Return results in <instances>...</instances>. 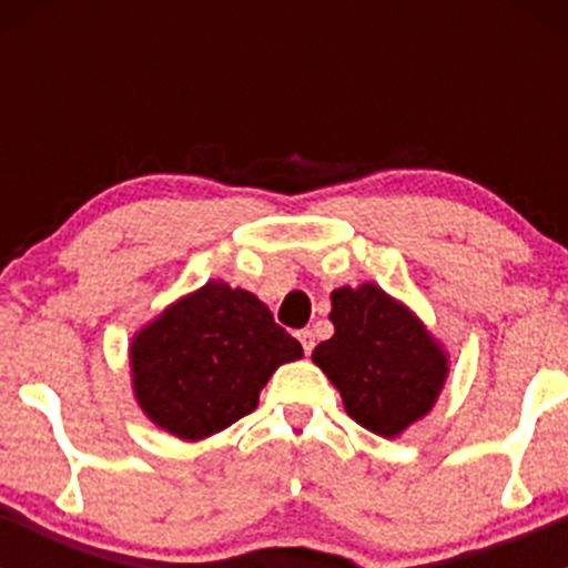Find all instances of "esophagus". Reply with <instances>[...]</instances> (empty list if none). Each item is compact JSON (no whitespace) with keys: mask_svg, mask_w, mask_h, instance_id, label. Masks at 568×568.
Wrapping results in <instances>:
<instances>
[{"mask_svg":"<svg viewBox=\"0 0 568 568\" xmlns=\"http://www.w3.org/2000/svg\"><path fill=\"white\" fill-rule=\"evenodd\" d=\"M296 337H300L305 354H311L313 346H316V335H313V329H300V332H296Z\"/></svg>","mask_w":568,"mask_h":568,"instance_id":"obj_1","label":"esophagus"}]
</instances>
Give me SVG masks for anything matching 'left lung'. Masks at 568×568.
<instances>
[{"label":"left lung","instance_id":"8db88e82","mask_svg":"<svg viewBox=\"0 0 568 568\" xmlns=\"http://www.w3.org/2000/svg\"><path fill=\"white\" fill-rule=\"evenodd\" d=\"M335 335L318 343L313 363L343 395L348 417L379 437L420 420L443 390L448 359L404 305L365 283L332 291Z\"/></svg>","mask_w":568,"mask_h":568}]
</instances>
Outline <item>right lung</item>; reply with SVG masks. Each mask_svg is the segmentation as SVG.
I'll use <instances>...</instances> for the list:
<instances>
[{
    "label": "right lung",
    "instance_id": "obj_1",
    "mask_svg": "<svg viewBox=\"0 0 568 568\" xmlns=\"http://www.w3.org/2000/svg\"><path fill=\"white\" fill-rule=\"evenodd\" d=\"M302 357L250 291L205 283L148 324L131 343L134 393L156 426L203 439L257 406L268 376Z\"/></svg>",
    "mask_w": 568,
    "mask_h": 568
}]
</instances>
